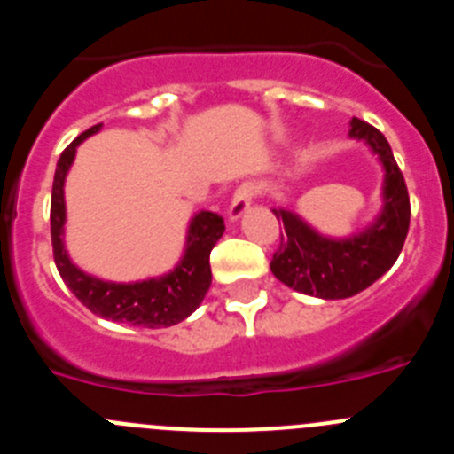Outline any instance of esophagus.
Here are the masks:
<instances>
[{"label": "esophagus", "instance_id": "esophagus-1", "mask_svg": "<svg viewBox=\"0 0 454 454\" xmlns=\"http://www.w3.org/2000/svg\"><path fill=\"white\" fill-rule=\"evenodd\" d=\"M254 195H256L254 184L252 182L240 184V186L236 188L234 198H231L230 208H227V223H239V220L247 214V208L252 207Z\"/></svg>", "mask_w": 454, "mask_h": 454}]
</instances>
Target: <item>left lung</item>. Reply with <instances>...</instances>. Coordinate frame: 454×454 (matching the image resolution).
Here are the masks:
<instances>
[{"instance_id":"1","label":"left lung","mask_w":454,"mask_h":454,"mask_svg":"<svg viewBox=\"0 0 454 454\" xmlns=\"http://www.w3.org/2000/svg\"><path fill=\"white\" fill-rule=\"evenodd\" d=\"M348 136L364 143L384 172L382 208L366 227L330 236L316 230L293 204L272 208L286 231L272 256V275L293 291L320 300L352 298L375 284L403 252L411 218L407 186L388 140L359 118L350 120Z\"/></svg>"}]
</instances>
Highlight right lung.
<instances>
[{
  "label": "right lung",
  "mask_w": 454,
  "mask_h": 454,
  "mask_svg": "<svg viewBox=\"0 0 454 454\" xmlns=\"http://www.w3.org/2000/svg\"><path fill=\"white\" fill-rule=\"evenodd\" d=\"M102 124H95L72 140L56 163L54 186H51V247L59 275L66 286L77 295L79 302L99 318L114 323H129L134 327H170L186 320L202 304L211 286V263L208 256L224 231L220 215L198 211L188 220L184 252L175 268L163 275L145 277L136 282H111L82 270L72 262L66 247V179L77 147L90 136L99 134Z\"/></svg>",
  "instance_id": "add662e5"
}]
</instances>
